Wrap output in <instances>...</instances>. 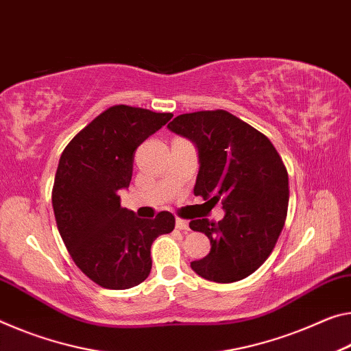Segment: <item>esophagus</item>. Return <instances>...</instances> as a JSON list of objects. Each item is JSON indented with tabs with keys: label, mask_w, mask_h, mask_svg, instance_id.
I'll return each mask as SVG.
<instances>
[{
	"label": "esophagus",
	"mask_w": 351,
	"mask_h": 351,
	"mask_svg": "<svg viewBox=\"0 0 351 351\" xmlns=\"http://www.w3.org/2000/svg\"><path fill=\"white\" fill-rule=\"evenodd\" d=\"M176 228L181 231H191V226H189V221L184 219H176Z\"/></svg>",
	"instance_id": "obj_1"
}]
</instances>
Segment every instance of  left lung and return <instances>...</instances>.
Wrapping results in <instances>:
<instances>
[{"label": "left lung", "instance_id": "obj_1", "mask_svg": "<svg viewBox=\"0 0 351 351\" xmlns=\"http://www.w3.org/2000/svg\"><path fill=\"white\" fill-rule=\"evenodd\" d=\"M169 128L197 143L199 171L193 193L221 202L220 221L191 220L210 252L191 267L204 280L234 282L265 263L285 226L289 176L270 138L223 109L178 115Z\"/></svg>", "mask_w": 351, "mask_h": 351}]
</instances>
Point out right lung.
Instances as JSON below:
<instances>
[{"label":"right lung","instance_id":"1","mask_svg":"<svg viewBox=\"0 0 351 351\" xmlns=\"http://www.w3.org/2000/svg\"><path fill=\"white\" fill-rule=\"evenodd\" d=\"M173 114L110 106L77 132L59 159L53 186L56 223L80 270L104 289H130L152 271L149 248L175 228L162 210L153 220L120 206L137 147Z\"/></svg>","mask_w":351,"mask_h":351}]
</instances>
